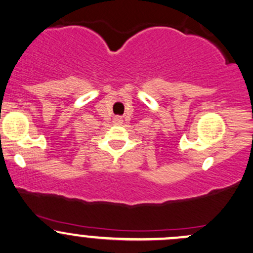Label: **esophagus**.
I'll use <instances>...</instances> for the list:
<instances>
[{"label": "esophagus", "instance_id": "obj_1", "mask_svg": "<svg viewBox=\"0 0 253 253\" xmlns=\"http://www.w3.org/2000/svg\"><path fill=\"white\" fill-rule=\"evenodd\" d=\"M122 122H124V120H122L121 116H115V118H114V124L115 125H121Z\"/></svg>", "mask_w": 253, "mask_h": 253}]
</instances>
